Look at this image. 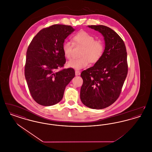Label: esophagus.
Here are the masks:
<instances>
[{"label":"esophagus","instance_id":"1","mask_svg":"<svg viewBox=\"0 0 152 152\" xmlns=\"http://www.w3.org/2000/svg\"><path fill=\"white\" fill-rule=\"evenodd\" d=\"M75 75L76 76L80 75V72L79 71H75Z\"/></svg>","mask_w":152,"mask_h":152}]
</instances>
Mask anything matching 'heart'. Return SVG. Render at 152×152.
<instances>
[{
  "label": "heart",
  "mask_w": 152,
  "mask_h": 152,
  "mask_svg": "<svg viewBox=\"0 0 152 152\" xmlns=\"http://www.w3.org/2000/svg\"><path fill=\"white\" fill-rule=\"evenodd\" d=\"M72 43L65 41L62 46V50L65 58L71 59L72 58L73 50L75 47H83L81 51V58L69 61L66 65L75 69H81L89 65V63H96L101 58L105 45L100 39H96L93 35L84 31H81L72 37Z\"/></svg>",
  "instance_id": "b5f03b06"
}]
</instances>
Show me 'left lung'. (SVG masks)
I'll list each match as a JSON object with an SVG mask.
<instances>
[{
  "label": "left lung",
  "mask_w": 152,
  "mask_h": 152,
  "mask_svg": "<svg viewBox=\"0 0 152 152\" xmlns=\"http://www.w3.org/2000/svg\"><path fill=\"white\" fill-rule=\"evenodd\" d=\"M104 37L105 47L101 58L83 71L80 99L90 108L101 109L114 103L120 96L128 74L127 52L121 37L105 26H88Z\"/></svg>",
  "instance_id": "8db88e82"
}]
</instances>
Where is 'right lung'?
<instances>
[{
    "label": "right lung",
    "mask_w": 152,
    "mask_h": 152,
    "mask_svg": "<svg viewBox=\"0 0 152 152\" xmlns=\"http://www.w3.org/2000/svg\"><path fill=\"white\" fill-rule=\"evenodd\" d=\"M75 31L71 26L54 24L40 30L27 51L24 75L29 92L37 103L55 105L63 99L75 70L63 68L66 62L62 46Z\"/></svg>",
    "instance_id": "1"
}]
</instances>
